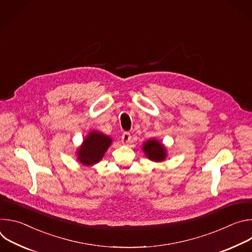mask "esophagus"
<instances>
[{"label":"esophagus","instance_id":"esophagus-1","mask_svg":"<svg viewBox=\"0 0 252 252\" xmlns=\"http://www.w3.org/2000/svg\"><path fill=\"white\" fill-rule=\"evenodd\" d=\"M130 140H131V136H130V133L129 132H124L123 133V135H122V141L124 142V143H128V142H130Z\"/></svg>","mask_w":252,"mask_h":252}]
</instances>
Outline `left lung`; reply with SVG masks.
Wrapping results in <instances>:
<instances>
[{"instance_id":"left-lung-1","label":"left lung","mask_w":252,"mask_h":252,"mask_svg":"<svg viewBox=\"0 0 252 252\" xmlns=\"http://www.w3.org/2000/svg\"><path fill=\"white\" fill-rule=\"evenodd\" d=\"M142 150L146 156L153 161H163L166 158V150L161 142L156 138L149 139L143 143Z\"/></svg>"}]
</instances>
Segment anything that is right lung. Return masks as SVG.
<instances>
[{
  "instance_id": "add662e5",
  "label": "right lung",
  "mask_w": 252,
  "mask_h": 252,
  "mask_svg": "<svg viewBox=\"0 0 252 252\" xmlns=\"http://www.w3.org/2000/svg\"><path fill=\"white\" fill-rule=\"evenodd\" d=\"M111 145L110 136L98 131H91L77 152L78 160L84 165H94L100 161Z\"/></svg>"
}]
</instances>
